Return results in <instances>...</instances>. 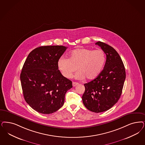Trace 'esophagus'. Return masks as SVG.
Instances as JSON below:
<instances>
[{
  "mask_svg": "<svg viewBox=\"0 0 145 145\" xmlns=\"http://www.w3.org/2000/svg\"><path fill=\"white\" fill-rule=\"evenodd\" d=\"M79 85V84L78 83V82H73V83H72V85H73V87H75L76 86H77V85Z\"/></svg>",
  "mask_w": 145,
  "mask_h": 145,
  "instance_id": "obj_1",
  "label": "esophagus"
}]
</instances>
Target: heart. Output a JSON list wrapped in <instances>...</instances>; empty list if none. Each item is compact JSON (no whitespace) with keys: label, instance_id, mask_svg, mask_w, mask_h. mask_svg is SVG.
<instances>
[{"label":"heart","instance_id":"obj_1","mask_svg":"<svg viewBox=\"0 0 145 145\" xmlns=\"http://www.w3.org/2000/svg\"><path fill=\"white\" fill-rule=\"evenodd\" d=\"M105 60V53L101 49H78L70 52L69 58L60 57L58 67L66 78H71L77 68L79 71L75 74L76 79L81 80L86 78L92 80L100 74Z\"/></svg>","mask_w":145,"mask_h":145}]
</instances>
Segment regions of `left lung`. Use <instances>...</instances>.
Segmentation results:
<instances>
[{
	"label": "left lung",
	"instance_id": "obj_1",
	"mask_svg": "<svg viewBox=\"0 0 145 145\" xmlns=\"http://www.w3.org/2000/svg\"><path fill=\"white\" fill-rule=\"evenodd\" d=\"M106 59L103 70L96 78L84 84L82 100L86 108L99 113L110 109L120 99L126 78L125 67L118 52L112 46L97 42Z\"/></svg>",
	"mask_w": 145,
	"mask_h": 145
}]
</instances>
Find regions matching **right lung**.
Here are the masks:
<instances>
[{
    "label": "right lung",
    "instance_id": "right-lung-1",
    "mask_svg": "<svg viewBox=\"0 0 145 145\" xmlns=\"http://www.w3.org/2000/svg\"><path fill=\"white\" fill-rule=\"evenodd\" d=\"M67 47L42 46L31 51L22 69L20 80L26 102L43 114L54 113L63 106L66 93L72 87L63 76L58 61Z\"/></svg>",
    "mask_w": 145,
    "mask_h": 145
}]
</instances>
